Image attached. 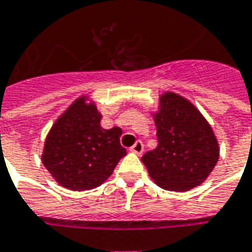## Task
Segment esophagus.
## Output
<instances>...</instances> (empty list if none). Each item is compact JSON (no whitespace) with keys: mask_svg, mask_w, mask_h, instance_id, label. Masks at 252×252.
Listing matches in <instances>:
<instances>
[{"mask_svg":"<svg viewBox=\"0 0 252 252\" xmlns=\"http://www.w3.org/2000/svg\"><path fill=\"white\" fill-rule=\"evenodd\" d=\"M129 151L132 152V153H136V155H141V153H143V151H144L143 143H141V141H136L133 147L130 148Z\"/></svg>","mask_w":252,"mask_h":252,"instance_id":"obj_1","label":"esophagus"}]
</instances>
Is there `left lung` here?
Here are the masks:
<instances>
[{
	"label": "left lung",
	"mask_w": 252,
	"mask_h": 252,
	"mask_svg": "<svg viewBox=\"0 0 252 252\" xmlns=\"http://www.w3.org/2000/svg\"><path fill=\"white\" fill-rule=\"evenodd\" d=\"M153 115L158 145L141 161L157 185L170 191H188L206 180L220 158L213 128L186 97L166 91Z\"/></svg>",
	"instance_id": "left-lung-1"
}]
</instances>
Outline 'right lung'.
Returning <instances> with one entry per match:
<instances>
[{
    "instance_id": "right-lung-1",
    "label": "right lung",
    "mask_w": 252,
    "mask_h": 252,
    "mask_svg": "<svg viewBox=\"0 0 252 252\" xmlns=\"http://www.w3.org/2000/svg\"><path fill=\"white\" fill-rule=\"evenodd\" d=\"M96 104L83 95L78 97L46 136L42 162L53 178L74 191L95 189L113 173L126 155L120 145L122 128L104 129Z\"/></svg>"
}]
</instances>
